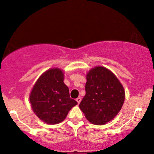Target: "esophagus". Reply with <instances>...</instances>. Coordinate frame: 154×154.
Returning <instances> with one entry per match:
<instances>
[{
    "label": "esophagus",
    "instance_id": "esophagus-1",
    "mask_svg": "<svg viewBox=\"0 0 154 154\" xmlns=\"http://www.w3.org/2000/svg\"><path fill=\"white\" fill-rule=\"evenodd\" d=\"M76 101H77V103L79 104V103H80V102H81V98L80 97H78V98H77V99H76Z\"/></svg>",
    "mask_w": 154,
    "mask_h": 154
}]
</instances>
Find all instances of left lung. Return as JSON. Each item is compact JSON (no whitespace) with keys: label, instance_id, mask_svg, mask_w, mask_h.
Segmentation results:
<instances>
[{"label":"left lung","instance_id":"1","mask_svg":"<svg viewBox=\"0 0 154 154\" xmlns=\"http://www.w3.org/2000/svg\"><path fill=\"white\" fill-rule=\"evenodd\" d=\"M85 91L79 106L92 124L102 125L110 122L124 103L125 93L122 84L104 67H95L89 71Z\"/></svg>","mask_w":154,"mask_h":154}]
</instances>
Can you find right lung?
I'll list each match as a JSON object with an SVG mask.
<instances>
[{"instance_id":"1","label":"right lung","mask_w":154,"mask_h":154,"mask_svg":"<svg viewBox=\"0 0 154 154\" xmlns=\"http://www.w3.org/2000/svg\"><path fill=\"white\" fill-rule=\"evenodd\" d=\"M63 80L62 69H49L40 76L30 93L33 111L47 124L63 121L71 108L77 104L69 96V89Z\"/></svg>"}]
</instances>
